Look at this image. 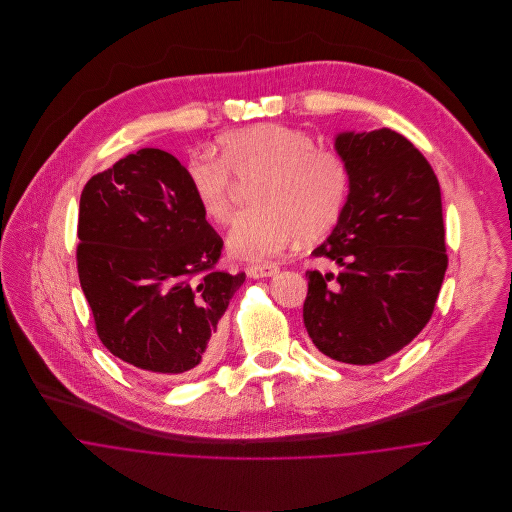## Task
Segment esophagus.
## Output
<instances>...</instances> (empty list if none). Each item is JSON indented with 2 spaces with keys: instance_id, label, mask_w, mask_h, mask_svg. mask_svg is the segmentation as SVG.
Returning <instances> with one entry per match:
<instances>
[{
  "instance_id": "esophagus-1",
  "label": "esophagus",
  "mask_w": 512,
  "mask_h": 512,
  "mask_svg": "<svg viewBox=\"0 0 512 512\" xmlns=\"http://www.w3.org/2000/svg\"><path fill=\"white\" fill-rule=\"evenodd\" d=\"M278 266L276 264H256V266H250L248 268V276L254 278V280H260V278H272L278 274Z\"/></svg>"
}]
</instances>
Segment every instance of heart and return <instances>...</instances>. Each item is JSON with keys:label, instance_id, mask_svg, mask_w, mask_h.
Instances as JSON below:
<instances>
[{"label": "heart", "instance_id": "obj_1", "mask_svg": "<svg viewBox=\"0 0 512 512\" xmlns=\"http://www.w3.org/2000/svg\"><path fill=\"white\" fill-rule=\"evenodd\" d=\"M217 155L191 153L187 183L203 211L217 224L232 219L234 181L250 183V203L228 232L232 256L264 262L284 252L299 234L303 240L325 234L343 211L349 169L343 157L286 124L264 122L226 132Z\"/></svg>", "mask_w": 512, "mask_h": 512}]
</instances>
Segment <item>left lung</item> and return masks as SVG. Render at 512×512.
I'll list each match as a JSON object with an SVG mask.
<instances>
[{
  "label": "left lung",
  "mask_w": 512,
  "mask_h": 512,
  "mask_svg": "<svg viewBox=\"0 0 512 512\" xmlns=\"http://www.w3.org/2000/svg\"><path fill=\"white\" fill-rule=\"evenodd\" d=\"M335 149L349 195L333 232L313 250L339 272L309 270L303 323L333 361L376 365L430 321L447 270L438 177L404 136L343 132Z\"/></svg>",
  "instance_id": "obj_1"
}]
</instances>
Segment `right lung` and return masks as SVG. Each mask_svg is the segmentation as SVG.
<instances>
[{"label": "right lung", "mask_w": 512, "mask_h": 512, "mask_svg": "<svg viewBox=\"0 0 512 512\" xmlns=\"http://www.w3.org/2000/svg\"><path fill=\"white\" fill-rule=\"evenodd\" d=\"M78 240L80 286L114 357L151 376L213 365L220 317L246 276L215 270L222 240L177 157L144 147L94 175Z\"/></svg>", "instance_id": "add662e5"}]
</instances>
